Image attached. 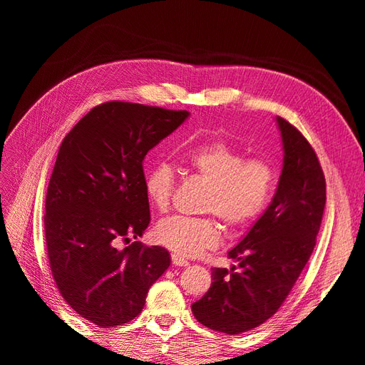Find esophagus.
I'll list each match as a JSON object with an SVG mask.
<instances>
[{
	"label": "esophagus",
	"mask_w": 365,
	"mask_h": 365,
	"mask_svg": "<svg viewBox=\"0 0 365 365\" xmlns=\"http://www.w3.org/2000/svg\"><path fill=\"white\" fill-rule=\"evenodd\" d=\"M172 263L175 267H189V260H185L184 257L178 256V254H172Z\"/></svg>",
	"instance_id": "esophagus-1"
}]
</instances>
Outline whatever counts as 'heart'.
I'll use <instances>...</instances> for the list:
<instances>
[{
    "mask_svg": "<svg viewBox=\"0 0 365 365\" xmlns=\"http://www.w3.org/2000/svg\"><path fill=\"white\" fill-rule=\"evenodd\" d=\"M184 160L208 182L202 212L217 215L228 228L250 227L269 204L275 175L264 160H245L237 148L222 140L197 145L184 153ZM175 181V169L165 161L153 164L145 175L148 200L160 212L170 205ZM155 237L178 256L196 257L219 244L220 230L213 217L172 216L157 225Z\"/></svg>",
    "mask_w": 365,
    "mask_h": 365,
    "instance_id": "obj_1",
    "label": "heart"
}]
</instances>
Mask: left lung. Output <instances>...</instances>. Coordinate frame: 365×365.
<instances>
[{
    "label": "left lung",
    "instance_id": "left-lung-1",
    "mask_svg": "<svg viewBox=\"0 0 365 365\" xmlns=\"http://www.w3.org/2000/svg\"><path fill=\"white\" fill-rule=\"evenodd\" d=\"M277 190L245 237L228 251L237 271L213 268L212 286L192 304L195 318L228 335L257 327L286 300L314 251L326 205V180L312 146L282 117Z\"/></svg>",
    "mask_w": 365,
    "mask_h": 365
}]
</instances>
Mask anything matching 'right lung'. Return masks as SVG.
<instances>
[{
	"label": "right lung",
	"instance_id": "1",
	"mask_svg": "<svg viewBox=\"0 0 365 365\" xmlns=\"http://www.w3.org/2000/svg\"><path fill=\"white\" fill-rule=\"evenodd\" d=\"M128 102L93 108L63 138L46 200L50 268L61 295L98 327L134 319L170 267L163 247L132 242L150 222L143 161L189 118Z\"/></svg>",
	"mask_w": 365,
	"mask_h": 365
}]
</instances>
